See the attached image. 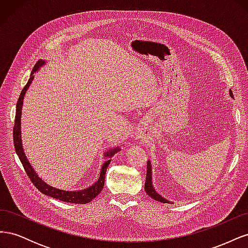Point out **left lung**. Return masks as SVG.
<instances>
[{
    "label": "left lung",
    "mask_w": 248,
    "mask_h": 248,
    "mask_svg": "<svg viewBox=\"0 0 248 248\" xmlns=\"http://www.w3.org/2000/svg\"><path fill=\"white\" fill-rule=\"evenodd\" d=\"M230 95L232 98H234V95H232V92L230 90ZM145 190L147 192V194L149 197H151L153 200L163 202V204H169L170 202L169 200H167L166 198L161 197L160 194L157 192L153 186V181H152V166H151V161L148 160V164H147V176H146V183H145Z\"/></svg>",
    "instance_id": "obj_1"
}]
</instances>
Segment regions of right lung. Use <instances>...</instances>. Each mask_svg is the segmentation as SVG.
Returning <instances> with one entry per match:
<instances>
[{"label":"right lung","instance_id":"1","mask_svg":"<svg viewBox=\"0 0 248 248\" xmlns=\"http://www.w3.org/2000/svg\"><path fill=\"white\" fill-rule=\"evenodd\" d=\"M46 64L44 60H39L38 62L36 63L35 67L32 70L31 76L27 82L25 88L22 89V91L19 95V98L17 100L16 104V121H14V127H13V142L14 147H16V151L18 156V158L24 167L27 175L29 178L31 179L33 184L36 186V188L39 191H41L46 196H48L50 198L57 199L59 201L66 202H72V204H88V202H91L93 199H95L98 194L101 192L103 186H104V180H106V174H107V169L108 168V164L111 161V157L114 156L117 152H119L120 147L111 148L108 149V151L104 152V158L106 161L102 164L101 170H100V176L98 180L95 183H93L91 186L87 187L81 190H64V189H59L56 187H52L48 185L46 181H43L39 176L37 175V172L31 166V163L29 162L27 156L25 154V150L22 148V142H21V128H20V121H21V109H22V104H24V98L25 95L28 91L29 87L31 86L32 80L34 79V73L38 71L42 66Z\"/></svg>","mask_w":248,"mask_h":248}]
</instances>
